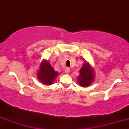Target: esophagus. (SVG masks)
I'll use <instances>...</instances> for the list:
<instances>
[{
	"label": "esophagus",
	"instance_id": "esophagus-1",
	"mask_svg": "<svg viewBox=\"0 0 129 129\" xmlns=\"http://www.w3.org/2000/svg\"><path fill=\"white\" fill-rule=\"evenodd\" d=\"M69 72H70V69L69 68L65 69V72H66V74H69Z\"/></svg>",
	"mask_w": 129,
	"mask_h": 129
}]
</instances>
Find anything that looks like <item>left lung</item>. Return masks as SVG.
Returning a JSON list of instances; mask_svg holds the SVG:
<instances>
[{"instance_id": "obj_1", "label": "left lung", "mask_w": 129, "mask_h": 129, "mask_svg": "<svg viewBox=\"0 0 129 129\" xmlns=\"http://www.w3.org/2000/svg\"><path fill=\"white\" fill-rule=\"evenodd\" d=\"M84 63L82 68L79 71L77 81L79 85L83 87H86L92 84L95 79L94 71L88 62Z\"/></svg>"}]
</instances>
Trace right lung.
Listing matches in <instances>:
<instances>
[{
  "instance_id": "obj_1",
  "label": "right lung",
  "mask_w": 129,
  "mask_h": 129,
  "mask_svg": "<svg viewBox=\"0 0 129 129\" xmlns=\"http://www.w3.org/2000/svg\"><path fill=\"white\" fill-rule=\"evenodd\" d=\"M58 75L57 71H54L48 61L44 60L40 63L39 69L37 73L39 80L45 85H51L53 84L56 77Z\"/></svg>"
}]
</instances>
